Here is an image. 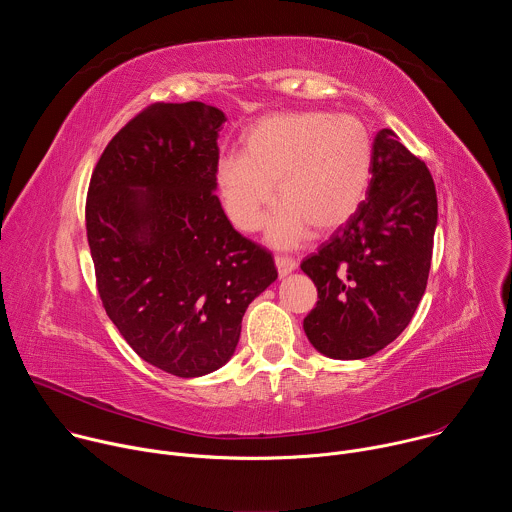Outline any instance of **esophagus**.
Instances as JSON below:
<instances>
[{
  "label": "esophagus",
  "mask_w": 512,
  "mask_h": 512,
  "mask_svg": "<svg viewBox=\"0 0 512 512\" xmlns=\"http://www.w3.org/2000/svg\"><path fill=\"white\" fill-rule=\"evenodd\" d=\"M275 267H277V273L283 277V275L291 273L298 267V261L291 259V257H285V255H277L275 257Z\"/></svg>",
  "instance_id": "1"
}]
</instances>
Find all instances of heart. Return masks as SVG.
I'll use <instances>...</instances> for the list:
<instances>
[{
    "label": "heart",
    "mask_w": 512,
    "mask_h": 512,
    "mask_svg": "<svg viewBox=\"0 0 512 512\" xmlns=\"http://www.w3.org/2000/svg\"><path fill=\"white\" fill-rule=\"evenodd\" d=\"M373 168L369 127L352 113L291 111L259 119L243 154L216 162L214 182L229 221L255 233L277 200L269 225L277 247L300 243L308 227L324 235L342 227L367 194Z\"/></svg>",
    "instance_id": "obj_1"
}]
</instances>
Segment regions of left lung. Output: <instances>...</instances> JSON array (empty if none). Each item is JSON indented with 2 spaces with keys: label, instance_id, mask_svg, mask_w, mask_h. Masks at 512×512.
Segmentation results:
<instances>
[{
  "label": "left lung",
  "instance_id": "obj_1",
  "mask_svg": "<svg viewBox=\"0 0 512 512\" xmlns=\"http://www.w3.org/2000/svg\"><path fill=\"white\" fill-rule=\"evenodd\" d=\"M437 196L433 178L393 129L373 141L367 198L302 271L318 287L304 332L324 356L367 358L411 322L429 277Z\"/></svg>",
  "mask_w": 512,
  "mask_h": 512
}]
</instances>
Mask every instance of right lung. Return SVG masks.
Masks as SVG:
<instances>
[{
  "label": "right lung",
  "mask_w": 512,
  "mask_h": 512,
  "mask_svg": "<svg viewBox=\"0 0 512 512\" xmlns=\"http://www.w3.org/2000/svg\"><path fill=\"white\" fill-rule=\"evenodd\" d=\"M225 121L200 101L150 105L109 141L87 194L107 316L145 362L182 379L229 362L245 310L277 279L214 194Z\"/></svg>",
  "instance_id": "add662e5"
}]
</instances>
